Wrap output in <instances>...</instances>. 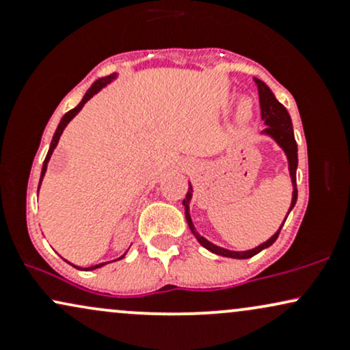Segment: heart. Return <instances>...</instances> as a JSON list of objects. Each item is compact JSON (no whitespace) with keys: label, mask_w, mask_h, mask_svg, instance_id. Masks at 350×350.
<instances>
[{"label":"heart","mask_w":350,"mask_h":350,"mask_svg":"<svg viewBox=\"0 0 350 350\" xmlns=\"http://www.w3.org/2000/svg\"><path fill=\"white\" fill-rule=\"evenodd\" d=\"M253 115V105L250 100H242V102L239 103V108H237V120H239L240 123H247L248 120L252 118Z\"/></svg>","instance_id":"obj_1"}]
</instances>
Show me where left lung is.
I'll return each instance as SVG.
<instances>
[{
    "label": "left lung",
    "instance_id": "obj_1",
    "mask_svg": "<svg viewBox=\"0 0 350 350\" xmlns=\"http://www.w3.org/2000/svg\"><path fill=\"white\" fill-rule=\"evenodd\" d=\"M255 83L256 87H258V97H260V110H262V120L267 124V128L262 131L263 135L270 136V138L275 142L281 150L284 151V154H286L288 158V170H290V176H291V184H293V198H291V206L288 208V214L284 217L283 224H281L278 232H276L275 235H271L270 239L267 240V242L260 243L258 247L252 248V250H247V252H234V250H227V248H222V247H217L212 242H208L207 239H204L202 235L199 234L198 230H196L194 224H192V219H191V214H189V204H191V199H192V186L189 184V191L186 194V199L183 200L184 204V212H186V220H187V226L191 228L192 235L198 239V242L202 245L204 248H207L208 252L215 253V255H220V256H228V258H239V260H245V258H252L253 255H256V253H260L265 248H268L270 245L275 243V240L278 239L280 235V230L283 228L284 222H286L288 215H290V212L293 211V207H295L296 204V199H298V189H296V167H298V144H296V139H295V133H293V123H291V116L288 113V110L284 108L281 103L276 100L275 95H273V92L270 90V87L267 85V83L262 82V80L255 79Z\"/></svg>",
    "mask_w": 350,
    "mask_h": 350
}]
</instances>
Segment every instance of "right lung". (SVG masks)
<instances>
[{
    "mask_svg": "<svg viewBox=\"0 0 350 350\" xmlns=\"http://www.w3.org/2000/svg\"><path fill=\"white\" fill-rule=\"evenodd\" d=\"M115 79H116V74H111V75H107V77H102V79L95 80V82H94V85H92L90 88H88V90H87V94L83 95L82 102H80L77 107H75V108H72L70 111H67V113L62 116V120H60V123H59L57 130H55L54 136H52V142H51L49 151H47V156H46V159H44V164H42V171H41V179H39V187H41L42 178H44V174H46V171H47V163H49V159H51L52 152H54L55 146H57V143H59V138H60V135H62V131L66 130V126H67V124H69L70 120L74 118V116L77 115L80 110H82V107L85 105V103L88 102V100H90L92 97H94L95 94H98V92L102 90L103 87L108 85V83H110L111 80H115ZM124 255H126V253H124ZM124 255H122V256H120V258H116V260H122ZM66 262H67V260H66ZM67 263H69V262H67ZM107 263H110V262H105V263H98V265H94V267L83 268V270H87V271H88V270H95V268H100V267H103V265H107ZM70 265H72V263H70ZM72 267H75V265H72ZM75 268H79V270H82V268H80V267H75Z\"/></svg>",
    "mask_w": 350,
    "mask_h": 350,
    "instance_id": "right-lung-1",
    "label": "right lung"
}]
</instances>
